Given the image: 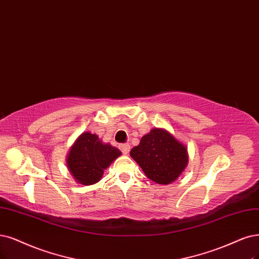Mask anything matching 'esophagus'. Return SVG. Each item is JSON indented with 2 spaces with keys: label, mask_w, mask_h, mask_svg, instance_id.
I'll use <instances>...</instances> for the list:
<instances>
[{
  "label": "esophagus",
  "mask_w": 259,
  "mask_h": 259,
  "mask_svg": "<svg viewBox=\"0 0 259 259\" xmlns=\"http://www.w3.org/2000/svg\"><path fill=\"white\" fill-rule=\"evenodd\" d=\"M119 149L121 150L122 154L127 155L128 152H129V150H130V146H129L128 144H120V145H119Z\"/></svg>",
  "instance_id": "1"
}]
</instances>
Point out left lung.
<instances>
[{
  "label": "left lung",
  "mask_w": 259,
  "mask_h": 259,
  "mask_svg": "<svg viewBox=\"0 0 259 259\" xmlns=\"http://www.w3.org/2000/svg\"><path fill=\"white\" fill-rule=\"evenodd\" d=\"M130 156L145 175L159 185L175 181L188 165L187 147L164 129L154 128L133 147Z\"/></svg>",
  "instance_id": "8db88e82"
}]
</instances>
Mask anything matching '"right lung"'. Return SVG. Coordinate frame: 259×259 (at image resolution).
<instances>
[{
    "instance_id": "add662e5",
    "label": "right lung",
    "mask_w": 259,
    "mask_h": 259,
    "mask_svg": "<svg viewBox=\"0 0 259 259\" xmlns=\"http://www.w3.org/2000/svg\"><path fill=\"white\" fill-rule=\"evenodd\" d=\"M120 155L119 149L102 143L95 133L83 132L71 146L66 162L76 183L90 186L98 183L103 170Z\"/></svg>"
}]
</instances>
